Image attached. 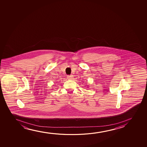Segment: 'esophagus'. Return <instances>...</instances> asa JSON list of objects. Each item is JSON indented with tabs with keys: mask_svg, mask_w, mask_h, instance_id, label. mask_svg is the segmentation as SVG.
Returning <instances> with one entry per match:
<instances>
[{
	"mask_svg": "<svg viewBox=\"0 0 147 147\" xmlns=\"http://www.w3.org/2000/svg\"><path fill=\"white\" fill-rule=\"evenodd\" d=\"M67 78L69 79H72L73 78L72 76H71V75H70V76H68Z\"/></svg>",
	"mask_w": 147,
	"mask_h": 147,
	"instance_id": "1",
	"label": "esophagus"
}]
</instances>
